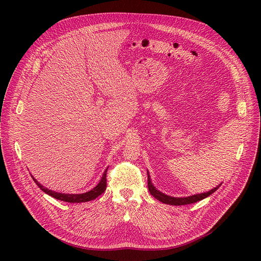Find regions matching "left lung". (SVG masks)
Masks as SVG:
<instances>
[{"instance_id": "obj_1", "label": "left lung", "mask_w": 261, "mask_h": 261, "mask_svg": "<svg viewBox=\"0 0 261 261\" xmlns=\"http://www.w3.org/2000/svg\"><path fill=\"white\" fill-rule=\"evenodd\" d=\"M147 175H148V189L150 191V193L156 198L159 199L160 201L164 202V203H167V204H172V205H183V204H188V203H193V202H196L198 200H201L205 197H207L209 195H211L212 193H214L220 186L221 184H219L218 186H216L215 188L211 189L210 191L207 192H203V193H198V194H194V195H190V196H186V197H174V196H170V195H167L163 192H161L160 190L156 189L152 182H151V179H150V175L149 173L147 172Z\"/></svg>"}]
</instances>
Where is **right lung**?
I'll list each match as a JSON object with an SVG mask.
<instances>
[{"label":"right lung","instance_id":"obj_1","mask_svg":"<svg viewBox=\"0 0 261 261\" xmlns=\"http://www.w3.org/2000/svg\"><path fill=\"white\" fill-rule=\"evenodd\" d=\"M107 170L103 172L102 177L100 179V181L98 182V184L92 188L91 190L85 192V193H80V194H69V193H60V192H56L49 190L48 188H45L43 185H41L33 176V180L35 181V183L39 186V188L44 191L45 193H47L48 195L55 197L59 200H63V201H67V202H85V201H89L92 200L94 198H96L98 195H100L103 191L106 190L107 187V179H106V175H107Z\"/></svg>","mask_w":261,"mask_h":261}]
</instances>
